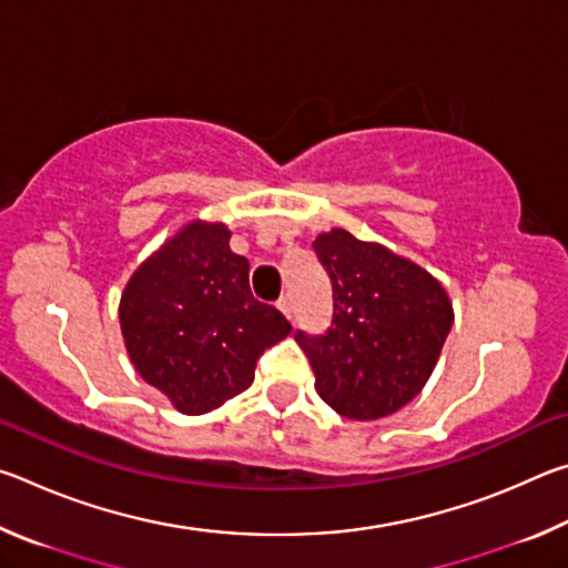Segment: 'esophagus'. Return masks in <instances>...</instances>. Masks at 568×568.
<instances>
[{"instance_id":"obj_1","label":"esophagus","mask_w":568,"mask_h":568,"mask_svg":"<svg viewBox=\"0 0 568 568\" xmlns=\"http://www.w3.org/2000/svg\"><path fill=\"white\" fill-rule=\"evenodd\" d=\"M275 305L281 307L285 318H293V303H291V295H281V297H277V303H275Z\"/></svg>"}]
</instances>
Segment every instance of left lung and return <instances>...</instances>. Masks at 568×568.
I'll use <instances>...</instances> for the list:
<instances>
[{"label": "left lung", "instance_id": "1", "mask_svg": "<svg viewBox=\"0 0 568 568\" xmlns=\"http://www.w3.org/2000/svg\"><path fill=\"white\" fill-rule=\"evenodd\" d=\"M313 250L333 285L325 333H295L313 365L315 390L345 418L390 416L426 386L454 325L444 285L341 227L315 237Z\"/></svg>", "mask_w": 568, "mask_h": 568}]
</instances>
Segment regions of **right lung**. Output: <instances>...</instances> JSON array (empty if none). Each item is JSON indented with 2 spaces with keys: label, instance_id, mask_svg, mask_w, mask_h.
<instances>
[{
  "label": "right lung",
  "instance_id": "right-lung-1",
  "mask_svg": "<svg viewBox=\"0 0 568 568\" xmlns=\"http://www.w3.org/2000/svg\"><path fill=\"white\" fill-rule=\"evenodd\" d=\"M247 275L223 223H190L124 287L120 325L134 371L187 416L243 393L257 358L293 331L255 301Z\"/></svg>",
  "mask_w": 568,
  "mask_h": 568
}]
</instances>
